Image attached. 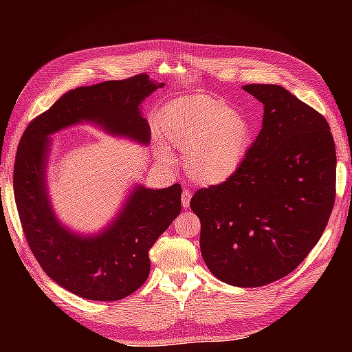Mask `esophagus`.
Returning a JSON list of instances; mask_svg holds the SVG:
<instances>
[{
    "label": "esophagus",
    "instance_id": "obj_1",
    "mask_svg": "<svg viewBox=\"0 0 352 352\" xmlns=\"http://www.w3.org/2000/svg\"><path fill=\"white\" fill-rule=\"evenodd\" d=\"M190 197H192V192H190V190H188V189H184L182 192V205H183V208L189 206Z\"/></svg>",
    "mask_w": 352,
    "mask_h": 352
}]
</instances>
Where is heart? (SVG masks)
<instances>
[{
	"label": "heart",
	"mask_w": 352,
	"mask_h": 352,
	"mask_svg": "<svg viewBox=\"0 0 352 352\" xmlns=\"http://www.w3.org/2000/svg\"><path fill=\"white\" fill-rule=\"evenodd\" d=\"M160 133L183 153L188 177L200 186H219L233 178L245 160L253 126L245 113L222 99L192 94L172 102L160 116ZM158 158L174 164L168 147L158 146Z\"/></svg>",
	"instance_id": "1"
}]
</instances>
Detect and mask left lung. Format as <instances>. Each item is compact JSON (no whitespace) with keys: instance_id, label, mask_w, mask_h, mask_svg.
Returning <instances> with one entry per match:
<instances>
[{"instance_id":"8db88e82","label":"left lung","mask_w":352,"mask_h":352,"mask_svg":"<svg viewBox=\"0 0 352 352\" xmlns=\"http://www.w3.org/2000/svg\"><path fill=\"white\" fill-rule=\"evenodd\" d=\"M264 104L237 174L190 199L214 276L261 287L294 272L320 241L336 201V144L323 115L279 85L242 87Z\"/></svg>"}]
</instances>
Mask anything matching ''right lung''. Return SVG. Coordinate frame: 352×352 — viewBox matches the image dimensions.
Wrapping results in <instances>:
<instances>
[{
	"label": "right lung",
	"mask_w": 352,
	"mask_h": 352,
	"mask_svg": "<svg viewBox=\"0 0 352 352\" xmlns=\"http://www.w3.org/2000/svg\"><path fill=\"white\" fill-rule=\"evenodd\" d=\"M164 83L148 76L107 80L65 93L23 133L14 166V194L28 245L51 279L80 298L118 301L146 283L148 252L182 211V186H135L116 219L94 236H83L58 222L46 186L52 133L79 122H93L107 133L148 144L151 127L142 100Z\"/></svg>",
	"instance_id": "obj_1"
}]
</instances>
